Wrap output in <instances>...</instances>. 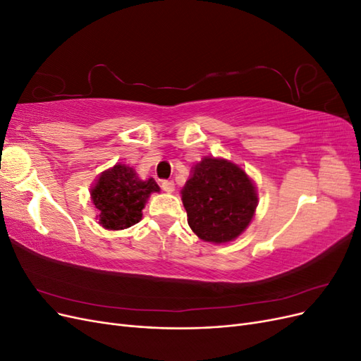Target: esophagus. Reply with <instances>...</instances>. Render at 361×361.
Listing matches in <instances>:
<instances>
[{"label":"esophagus","instance_id":"obj_1","mask_svg":"<svg viewBox=\"0 0 361 361\" xmlns=\"http://www.w3.org/2000/svg\"><path fill=\"white\" fill-rule=\"evenodd\" d=\"M161 187L166 192H173L174 191V182L173 180H164L161 183Z\"/></svg>","mask_w":361,"mask_h":361}]
</instances>
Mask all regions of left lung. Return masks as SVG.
<instances>
[{
    "mask_svg": "<svg viewBox=\"0 0 361 361\" xmlns=\"http://www.w3.org/2000/svg\"><path fill=\"white\" fill-rule=\"evenodd\" d=\"M191 231L206 243L224 244L241 235L255 216V182L236 164L204 157L180 191Z\"/></svg>",
    "mask_w": 361,
    "mask_h": 361,
    "instance_id": "left-lung-1",
    "label": "left lung"
}]
</instances>
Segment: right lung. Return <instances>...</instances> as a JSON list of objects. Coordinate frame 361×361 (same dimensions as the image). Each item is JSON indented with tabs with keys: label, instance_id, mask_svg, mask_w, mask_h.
<instances>
[{
	"label": "right lung",
	"instance_id": "obj_1",
	"mask_svg": "<svg viewBox=\"0 0 361 361\" xmlns=\"http://www.w3.org/2000/svg\"><path fill=\"white\" fill-rule=\"evenodd\" d=\"M158 191L154 178L143 180L133 167L116 164L99 174L90 195L99 224L108 231H123L141 220L149 195Z\"/></svg>",
	"mask_w": 361,
	"mask_h": 361
}]
</instances>
